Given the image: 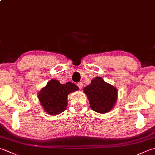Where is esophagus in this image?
<instances>
[{"label":"esophagus","instance_id":"esophagus-1","mask_svg":"<svg viewBox=\"0 0 155 155\" xmlns=\"http://www.w3.org/2000/svg\"><path fill=\"white\" fill-rule=\"evenodd\" d=\"M77 86H78V87H79V88H81H81H83V83H81V82H80V83H78L77 84Z\"/></svg>","mask_w":155,"mask_h":155}]
</instances>
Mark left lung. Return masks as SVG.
I'll return each mask as SVG.
<instances>
[{"label": "left lung", "instance_id": "left-lung-1", "mask_svg": "<svg viewBox=\"0 0 155 155\" xmlns=\"http://www.w3.org/2000/svg\"><path fill=\"white\" fill-rule=\"evenodd\" d=\"M83 91L87 96L91 109L98 113L104 114L110 111L117 101V88L106 83L101 77L93 78Z\"/></svg>", "mask_w": 155, "mask_h": 155}]
</instances>
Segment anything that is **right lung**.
Masks as SVG:
<instances>
[{
	"mask_svg": "<svg viewBox=\"0 0 155 155\" xmlns=\"http://www.w3.org/2000/svg\"><path fill=\"white\" fill-rule=\"evenodd\" d=\"M78 90L72 83L61 84L58 80L51 79L38 92V98L45 113L53 116L66 110L68 95Z\"/></svg>",
	"mask_w": 155,
	"mask_h": 155,
	"instance_id": "obj_1",
	"label": "right lung"
}]
</instances>
